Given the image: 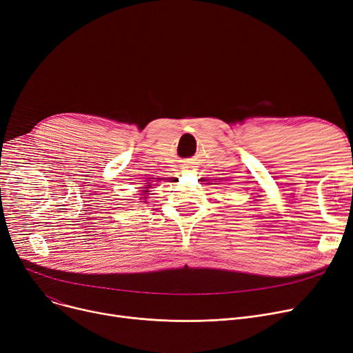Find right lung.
<instances>
[{"instance_id":"add662e5","label":"right lung","mask_w":353,"mask_h":353,"mask_svg":"<svg viewBox=\"0 0 353 353\" xmlns=\"http://www.w3.org/2000/svg\"><path fill=\"white\" fill-rule=\"evenodd\" d=\"M150 186H152V184H148V186H147V188H145V190H143V192H148V190H147V189H148V188H150ZM145 194H147V193H145ZM144 197H145V196H144Z\"/></svg>"}]
</instances>
